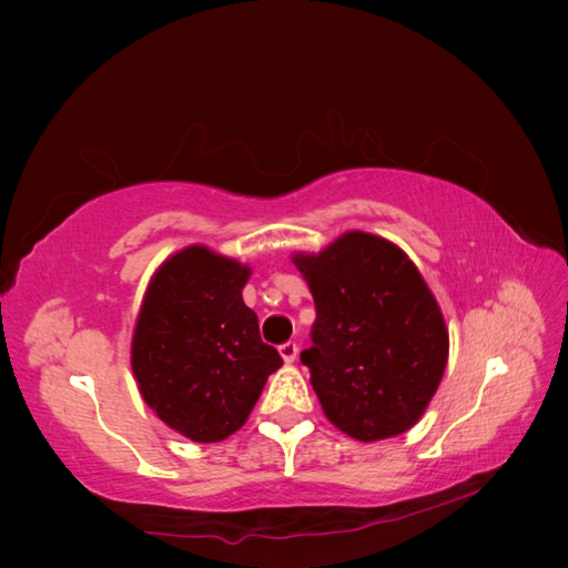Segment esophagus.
<instances>
[{
	"mask_svg": "<svg viewBox=\"0 0 568 568\" xmlns=\"http://www.w3.org/2000/svg\"><path fill=\"white\" fill-rule=\"evenodd\" d=\"M277 352H281L285 364H293V361L297 358V344L295 342H285L281 348H277Z\"/></svg>",
	"mask_w": 568,
	"mask_h": 568,
	"instance_id": "esophagus-1",
	"label": "esophagus"
}]
</instances>
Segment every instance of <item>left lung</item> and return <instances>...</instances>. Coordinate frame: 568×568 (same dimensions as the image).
<instances>
[{
    "instance_id": "obj_1",
    "label": "left lung",
    "mask_w": 568,
    "mask_h": 568,
    "mask_svg": "<svg viewBox=\"0 0 568 568\" xmlns=\"http://www.w3.org/2000/svg\"><path fill=\"white\" fill-rule=\"evenodd\" d=\"M315 297L310 368L324 415L358 442L415 427L437 393L449 329L439 303L393 241L346 232L320 253H293Z\"/></svg>"
}]
</instances>
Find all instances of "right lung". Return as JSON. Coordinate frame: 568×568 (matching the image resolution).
Returning <instances> with one entry per match:
<instances>
[{"label":"right lung","mask_w":568,"mask_h":568,"mask_svg":"<svg viewBox=\"0 0 568 568\" xmlns=\"http://www.w3.org/2000/svg\"><path fill=\"white\" fill-rule=\"evenodd\" d=\"M246 263L192 244L168 256L141 300L131 371L139 393L173 432L214 444L244 427L281 354L261 342L241 291Z\"/></svg>","instance_id":"1"}]
</instances>
